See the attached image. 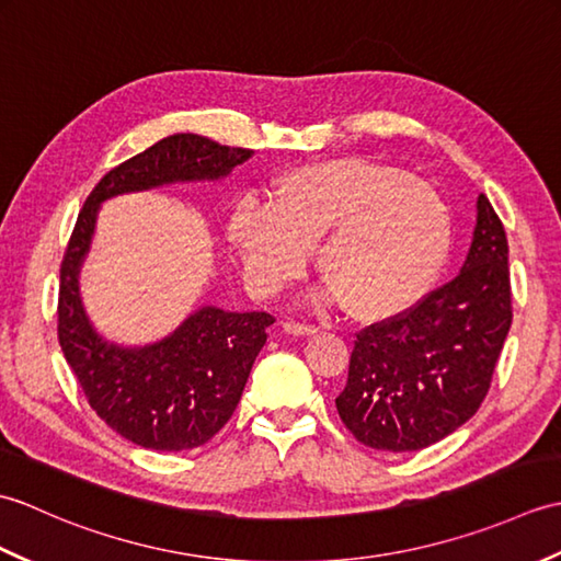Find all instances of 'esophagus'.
<instances>
[{
	"mask_svg": "<svg viewBox=\"0 0 561 561\" xmlns=\"http://www.w3.org/2000/svg\"><path fill=\"white\" fill-rule=\"evenodd\" d=\"M284 330L291 332V335H313L318 328L313 323H301V320H284Z\"/></svg>",
	"mask_w": 561,
	"mask_h": 561,
	"instance_id": "esophagus-1",
	"label": "esophagus"
}]
</instances>
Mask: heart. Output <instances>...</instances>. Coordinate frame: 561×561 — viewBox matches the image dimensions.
Segmentation results:
<instances>
[{"label": "heart", "mask_w": 561, "mask_h": 561, "mask_svg": "<svg viewBox=\"0 0 561 561\" xmlns=\"http://www.w3.org/2000/svg\"><path fill=\"white\" fill-rule=\"evenodd\" d=\"M229 241L262 294L299 282L318 248L328 299H342L359 320H386L434 287L453 221L428 183L398 165L352 157L282 173L267 187V205L238 202Z\"/></svg>", "instance_id": "obj_1"}]
</instances>
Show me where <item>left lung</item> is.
Wrapping results in <instances>:
<instances>
[{"mask_svg": "<svg viewBox=\"0 0 561 561\" xmlns=\"http://www.w3.org/2000/svg\"><path fill=\"white\" fill-rule=\"evenodd\" d=\"M511 320L506 231L480 195L458 277L356 332L347 386L335 400L342 424L376 450L408 453L446 438L490 392Z\"/></svg>", "mask_w": 561, "mask_h": 561, "instance_id": "left-lung-1", "label": "left lung"}]
</instances>
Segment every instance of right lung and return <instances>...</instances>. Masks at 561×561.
Segmentation results:
<instances>
[{
	"instance_id": "add662e5",
	"label": "right lung",
	"mask_w": 561,
	"mask_h": 561,
	"mask_svg": "<svg viewBox=\"0 0 561 561\" xmlns=\"http://www.w3.org/2000/svg\"><path fill=\"white\" fill-rule=\"evenodd\" d=\"M250 149L199 135H171L115 165L83 202L69 236L57 294V340L83 398L123 438L151 450H187L231 420L274 316L202 308L171 337L145 350L103 342L79 301L77 274L103 199L175 181H217Z\"/></svg>"
}]
</instances>
